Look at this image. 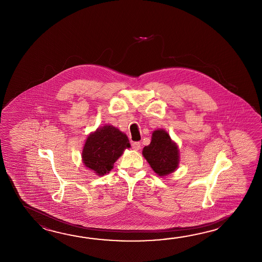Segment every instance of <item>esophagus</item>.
I'll use <instances>...</instances> for the list:
<instances>
[{"label": "esophagus", "instance_id": "1", "mask_svg": "<svg viewBox=\"0 0 262 262\" xmlns=\"http://www.w3.org/2000/svg\"><path fill=\"white\" fill-rule=\"evenodd\" d=\"M132 146H133V148L134 150H139L141 148V144H140L139 142H134L132 144Z\"/></svg>", "mask_w": 262, "mask_h": 262}]
</instances>
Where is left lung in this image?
<instances>
[{
  "instance_id": "8db88e82",
  "label": "left lung",
  "mask_w": 262,
  "mask_h": 262,
  "mask_svg": "<svg viewBox=\"0 0 262 262\" xmlns=\"http://www.w3.org/2000/svg\"><path fill=\"white\" fill-rule=\"evenodd\" d=\"M143 155L160 177L172 172L179 162L177 144L171 142V137L163 129L153 133L151 143L144 146Z\"/></svg>"
}]
</instances>
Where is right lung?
I'll use <instances>...</instances> for the list:
<instances>
[{"mask_svg":"<svg viewBox=\"0 0 262 262\" xmlns=\"http://www.w3.org/2000/svg\"><path fill=\"white\" fill-rule=\"evenodd\" d=\"M130 146L126 134L113 126H103L90 134L82 153L85 165L103 176L113 169L114 163Z\"/></svg>","mask_w":262,"mask_h":262,"instance_id":"right-lung-1","label":"right lung"}]
</instances>
